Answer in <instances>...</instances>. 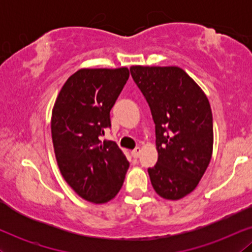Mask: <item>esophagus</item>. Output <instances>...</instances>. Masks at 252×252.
I'll return each instance as SVG.
<instances>
[{"label":"esophagus","instance_id":"34e87169","mask_svg":"<svg viewBox=\"0 0 252 252\" xmlns=\"http://www.w3.org/2000/svg\"><path fill=\"white\" fill-rule=\"evenodd\" d=\"M140 154H141V148H140V147H136V148H135L134 150H131L132 158H137L138 156H140Z\"/></svg>","mask_w":252,"mask_h":252}]
</instances>
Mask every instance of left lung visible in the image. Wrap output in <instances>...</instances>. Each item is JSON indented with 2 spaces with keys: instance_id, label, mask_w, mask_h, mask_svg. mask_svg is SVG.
<instances>
[{
  "instance_id": "obj_1",
  "label": "left lung",
  "mask_w": 252,
  "mask_h": 252,
  "mask_svg": "<svg viewBox=\"0 0 252 252\" xmlns=\"http://www.w3.org/2000/svg\"><path fill=\"white\" fill-rule=\"evenodd\" d=\"M132 79L152 110L158 162L148 168L158 195L179 200L195 189L213 152L210 102L178 66H131Z\"/></svg>"
}]
</instances>
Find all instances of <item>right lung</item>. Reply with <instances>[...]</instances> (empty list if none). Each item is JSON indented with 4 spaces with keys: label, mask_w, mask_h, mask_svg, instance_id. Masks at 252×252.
<instances>
[{
    "label": "right lung",
    "mask_w": 252,
    "mask_h": 252,
    "mask_svg": "<svg viewBox=\"0 0 252 252\" xmlns=\"http://www.w3.org/2000/svg\"><path fill=\"white\" fill-rule=\"evenodd\" d=\"M128 78L126 67L80 68L63 84L52 110V141L60 173L80 198L94 204L114 199L129 168L116 142L100 141Z\"/></svg>",
    "instance_id": "obj_1"
}]
</instances>
